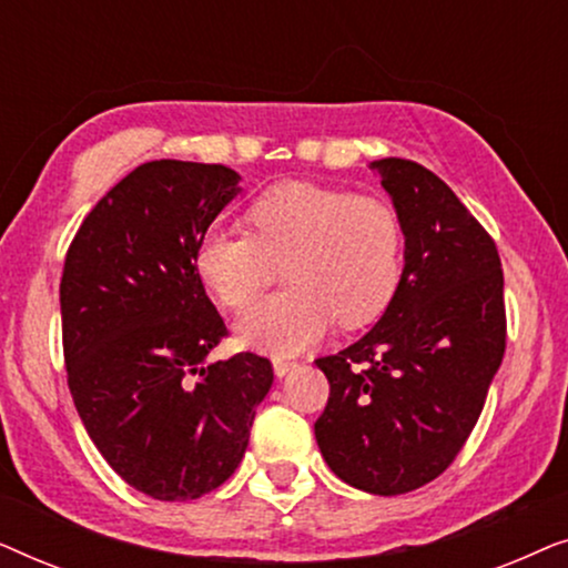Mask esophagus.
I'll return each mask as SVG.
<instances>
[{"label":"esophagus","mask_w":568,"mask_h":568,"mask_svg":"<svg viewBox=\"0 0 568 568\" xmlns=\"http://www.w3.org/2000/svg\"><path fill=\"white\" fill-rule=\"evenodd\" d=\"M297 367V364L294 362H286V359H274V372H276V377H284V375H290V372Z\"/></svg>","instance_id":"34e87169"}]
</instances>
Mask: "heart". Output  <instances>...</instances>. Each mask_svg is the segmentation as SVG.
Returning a JSON list of instances; mask_svg holds the SVG:
<instances>
[{"instance_id": "1", "label": "heart", "mask_w": 568, "mask_h": 568, "mask_svg": "<svg viewBox=\"0 0 568 568\" xmlns=\"http://www.w3.org/2000/svg\"><path fill=\"white\" fill-rule=\"evenodd\" d=\"M251 232L212 227L193 263L224 305L243 307L274 276L290 286L237 317V336L274 356L315 346L333 323L375 321L400 274V222L387 201L328 185L278 183L247 206Z\"/></svg>"}]
</instances>
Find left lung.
I'll return each instance as SVG.
<instances>
[{
	"label": "left lung",
	"mask_w": 568,
	"mask_h": 568,
	"mask_svg": "<svg viewBox=\"0 0 568 568\" xmlns=\"http://www.w3.org/2000/svg\"><path fill=\"white\" fill-rule=\"evenodd\" d=\"M398 214L403 271L385 313L315 364L331 383L317 447L348 486L414 491L470 437L507 341L494 240L453 189L410 160L369 162Z\"/></svg>",
	"instance_id": "obj_1"
}]
</instances>
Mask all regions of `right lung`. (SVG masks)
Instances as JSON below:
<instances>
[{"label": "right lung", "mask_w": 568, "mask_h": 568, "mask_svg": "<svg viewBox=\"0 0 568 568\" xmlns=\"http://www.w3.org/2000/svg\"><path fill=\"white\" fill-rule=\"evenodd\" d=\"M240 189L224 165L154 160L84 216L61 276L77 414L105 463L152 499L189 501L243 460L271 362H209L227 333L193 253Z\"/></svg>", "instance_id": "add662e5"}]
</instances>
